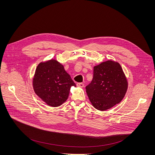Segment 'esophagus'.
I'll use <instances>...</instances> for the list:
<instances>
[{
	"label": "esophagus",
	"instance_id": "obj_1",
	"mask_svg": "<svg viewBox=\"0 0 155 155\" xmlns=\"http://www.w3.org/2000/svg\"><path fill=\"white\" fill-rule=\"evenodd\" d=\"M77 87H84V84L83 83H77Z\"/></svg>",
	"mask_w": 155,
	"mask_h": 155
}]
</instances>
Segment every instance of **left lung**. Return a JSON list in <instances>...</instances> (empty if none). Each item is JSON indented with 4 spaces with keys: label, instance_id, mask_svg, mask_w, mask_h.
<instances>
[{
    "label": "left lung",
    "instance_id": "left-lung-1",
    "mask_svg": "<svg viewBox=\"0 0 155 155\" xmlns=\"http://www.w3.org/2000/svg\"><path fill=\"white\" fill-rule=\"evenodd\" d=\"M85 88L93 106L105 110L123 100L127 82L119 63L109 60L94 67L92 80Z\"/></svg>",
    "mask_w": 155,
    "mask_h": 155
}]
</instances>
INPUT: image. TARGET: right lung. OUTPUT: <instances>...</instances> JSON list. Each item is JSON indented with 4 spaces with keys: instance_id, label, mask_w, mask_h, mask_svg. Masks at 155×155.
I'll use <instances>...</instances> for the list:
<instances>
[{
    "instance_id": "right-lung-1",
    "label": "right lung",
    "mask_w": 155,
    "mask_h": 155,
    "mask_svg": "<svg viewBox=\"0 0 155 155\" xmlns=\"http://www.w3.org/2000/svg\"><path fill=\"white\" fill-rule=\"evenodd\" d=\"M32 84L37 95L51 107L60 106L66 101L70 87H76L64 67L54 60L38 64Z\"/></svg>"
}]
</instances>
